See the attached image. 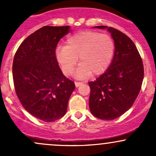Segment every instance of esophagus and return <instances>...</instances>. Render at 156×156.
Segmentation results:
<instances>
[{
    "label": "esophagus",
    "instance_id": "esophagus-1",
    "mask_svg": "<svg viewBox=\"0 0 156 156\" xmlns=\"http://www.w3.org/2000/svg\"><path fill=\"white\" fill-rule=\"evenodd\" d=\"M75 84H76V87H78L79 86L81 85V84H83L82 82H78V81H75Z\"/></svg>",
    "mask_w": 156,
    "mask_h": 156
}]
</instances>
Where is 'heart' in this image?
<instances>
[{
	"label": "heart",
	"instance_id": "1",
	"mask_svg": "<svg viewBox=\"0 0 156 156\" xmlns=\"http://www.w3.org/2000/svg\"><path fill=\"white\" fill-rule=\"evenodd\" d=\"M115 52V43L111 36L94 31H82L68 37L66 45L58 46L55 57L65 76L76 72L78 78L99 76L108 69Z\"/></svg>",
	"mask_w": 156,
	"mask_h": 156
}]
</instances>
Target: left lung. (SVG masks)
<instances>
[{"label": "left lung", "instance_id": "obj_1", "mask_svg": "<svg viewBox=\"0 0 156 156\" xmlns=\"http://www.w3.org/2000/svg\"><path fill=\"white\" fill-rule=\"evenodd\" d=\"M94 28L110 32L115 52L108 69L94 81L89 82V108L97 118L112 120L133 105L140 92L144 67L135 44L128 36L112 27Z\"/></svg>", "mask_w": 156, "mask_h": 156}]
</instances>
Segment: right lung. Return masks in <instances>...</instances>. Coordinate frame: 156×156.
Wrapping results in <instances>:
<instances>
[{
  "instance_id": "add662e5",
  "label": "right lung",
  "mask_w": 156,
  "mask_h": 156,
  "mask_svg": "<svg viewBox=\"0 0 156 156\" xmlns=\"http://www.w3.org/2000/svg\"><path fill=\"white\" fill-rule=\"evenodd\" d=\"M69 31V26L42 27L23 41L14 57L16 94L27 112L44 122L63 117L76 88L63 75L55 57L57 44Z\"/></svg>"
}]
</instances>
